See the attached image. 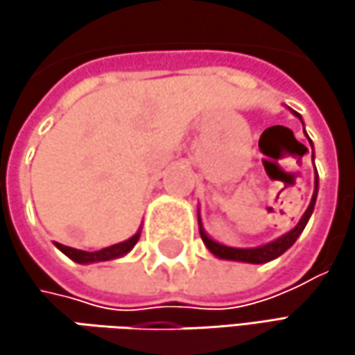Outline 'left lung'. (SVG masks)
<instances>
[{
    "label": "left lung",
    "instance_id": "8db88e82",
    "mask_svg": "<svg viewBox=\"0 0 355 355\" xmlns=\"http://www.w3.org/2000/svg\"><path fill=\"white\" fill-rule=\"evenodd\" d=\"M298 114V112H296ZM300 116V114H298ZM317 189H319V180H315V193H313V199H311V205L309 209L304 211V216L300 218V222L296 224V228H292L288 234L279 236L277 241L269 243V245H263V247L257 248H232V247H224V245H218L216 241H211L203 230L201 232V239L205 243V247L209 248L216 257L220 259H230V261H245V263H267L271 259H277L282 252H286L288 248L292 247L296 243V239L300 236V232L304 230L309 218L313 216V209H315V201H317Z\"/></svg>",
    "mask_w": 355,
    "mask_h": 355
}]
</instances>
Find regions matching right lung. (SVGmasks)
Segmentation results:
<instances>
[{"instance_id": "obj_1", "label": "right lung", "mask_w": 355, "mask_h": 355, "mask_svg": "<svg viewBox=\"0 0 355 355\" xmlns=\"http://www.w3.org/2000/svg\"><path fill=\"white\" fill-rule=\"evenodd\" d=\"M137 241H139V232H137L135 236H131L129 241H125V243H119V245H112V247L101 248V250H80V248L65 247V245H59V243H57V248H59L63 254H67L71 261H76V263H98V261H110V259H116V257L127 254L131 248L135 247Z\"/></svg>"}]
</instances>
